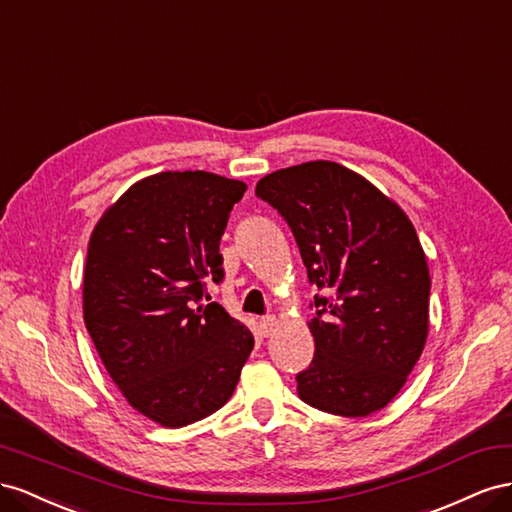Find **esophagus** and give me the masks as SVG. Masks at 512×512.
<instances>
[{
	"instance_id": "34e87169",
	"label": "esophagus",
	"mask_w": 512,
	"mask_h": 512,
	"mask_svg": "<svg viewBox=\"0 0 512 512\" xmlns=\"http://www.w3.org/2000/svg\"><path fill=\"white\" fill-rule=\"evenodd\" d=\"M274 326H276V317L274 315H266V317L259 319V328H261V334H264V337H268Z\"/></svg>"
}]
</instances>
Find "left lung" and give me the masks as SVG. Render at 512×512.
Instances as JSON below:
<instances>
[{
	"label": "left lung",
	"instance_id": "obj_1",
	"mask_svg": "<svg viewBox=\"0 0 512 512\" xmlns=\"http://www.w3.org/2000/svg\"><path fill=\"white\" fill-rule=\"evenodd\" d=\"M294 233L311 285L315 356L298 397L321 412L369 416L401 390L429 330L431 279L416 229L397 203L330 160L257 182Z\"/></svg>",
	"mask_w": 512,
	"mask_h": 512
}]
</instances>
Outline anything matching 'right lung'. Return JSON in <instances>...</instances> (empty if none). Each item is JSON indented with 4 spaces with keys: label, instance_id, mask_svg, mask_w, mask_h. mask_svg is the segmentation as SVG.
<instances>
[{
    "label": "right lung",
    "instance_id": "obj_1",
    "mask_svg": "<svg viewBox=\"0 0 512 512\" xmlns=\"http://www.w3.org/2000/svg\"><path fill=\"white\" fill-rule=\"evenodd\" d=\"M246 184L210 171H163L130 186L87 248L83 319L126 401L163 427L223 407L251 356V330L221 304L218 251Z\"/></svg>",
    "mask_w": 512,
    "mask_h": 512
}]
</instances>
